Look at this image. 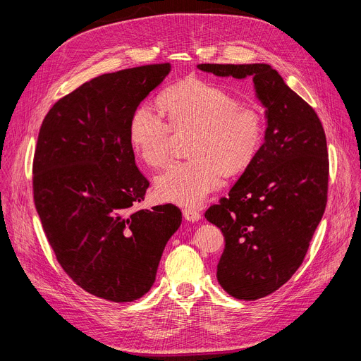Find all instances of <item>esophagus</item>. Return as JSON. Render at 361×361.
<instances>
[{
    "instance_id": "esophagus-1",
    "label": "esophagus",
    "mask_w": 361,
    "mask_h": 361,
    "mask_svg": "<svg viewBox=\"0 0 361 361\" xmlns=\"http://www.w3.org/2000/svg\"><path fill=\"white\" fill-rule=\"evenodd\" d=\"M183 216L187 221H191V223H195V221L201 220V213L195 209H184Z\"/></svg>"
}]
</instances>
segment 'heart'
Returning <instances> with one entry per match:
<instances>
[{"mask_svg":"<svg viewBox=\"0 0 361 361\" xmlns=\"http://www.w3.org/2000/svg\"><path fill=\"white\" fill-rule=\"evenodd\" d=\"M161 114L138 107L130 121L128 141L135 156L149 167L164 166L171 154L173 130L191 134L192 159L171 164L156 178V192L167 202L195 207L227 174L243 173L263 140V120L226 90L204 81L184 82L161 97Z\"/></svg>","mask_w":361,"mask_h":361,"instance_id":"b5f03b06","label":"heart"}]
</instances>
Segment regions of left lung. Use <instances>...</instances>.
<instances>
[{"instance_id":"1","label":"left lung","mask_w":361,"mask_h":361,"mask_svg":"<svg viewBox=\"0 0 361 361\" xmlns=\"http://www.w3.org/2000/svg\"><path fill=\"white\" fill-rule=\"evenodd\" d=\"M217 77H250L266 109L264 142L227 197L205 212L226 247L220 286L238 300L266 297L301 266L324 214L329 154L316 111L269 64H200Z\"/></svg>"}]
</instances>
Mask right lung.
<instances>
[{
	"label": "right lung",
	"mask_w": 361,
	"mask_h": 361,
	"mask_svg": "<svg viewBox=\"0 0 361 361\" xmlns=\"http://www.w3.org/2000/svg\"><path fill=\"white\" fill-rule=\"evenodd\" d=\"M170 71L167 63L98 75L59 99L39 128L32 187L44 233L73 281L109 301L152 287L181 224L173 204L135 210L149 183L128 141L134 111Z\"/></svg>",
	"instance_id": "add662e5"
}]
</instances>
